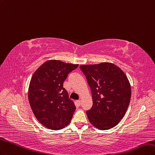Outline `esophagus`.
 Returning <instances> with one entry per match:
<instances>
[{
	"label": "esophagus",
	"instance_id": "34e87169",
	"mask_svg": "<svg viewBox=\"0 0 155 155\" xmlns=\"http://www.w3.org/2000/svg\"><path fill=\"white\" fill-rule=\"evenodd\" d=\"M77 102L78 105H81V100H78V101H77Z\"/></svg>",
	"mask_w": 155,
	"mask_h": 155
}]
</instances>
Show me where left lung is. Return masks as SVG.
Here are the masks:
<instances>
[{"label":"left lung","mask_w":155,"mask_h":155,"mask_svg":"<svg viewBox=\"0 0 155 155\" xmlns=\"http://www.w3.org/2000/svg\"><path fill=\"white\" fill-rule=\"evenodd\" d=\"M80 68L92 94L93 106L86 111L89 122L101 130L117 126L131 100V86L126 74L110 62L82 65Z\"/></svg>","instance_id":"1"}]
</instances>
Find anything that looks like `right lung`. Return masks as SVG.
I'll return each instance as SVG.
<instances>
[{"instance_id":"right-lung-1","label":"right lung","mask_w":155,"mask_h":155,"mask_svg":"<svg viewBox=\"0 0 155 155\" xmlns=\"http://www.w3.org/2000/svg\"><path fill=\"white\" fill-rule=\"evenodd\" d=\"M78 66L49 60L33 73L28 89L29 102L36 118L46 127L59 130L71 122L76 107L63 83Z\"/></svg>"}]
</instances>
